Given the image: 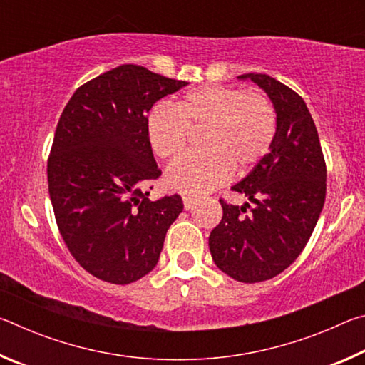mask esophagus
<instances>
[{
    "mask_svg": "<svg viewBox=\"0 0 365 365\" xmlns=\"http://www.w3.org/2000/svg\"><path fill=\"white\" fill-rule=\"evenodd\" d=\"M196 202H197V197H195V196H183V207L187 209V211H188V209L193 207Z\"/></svg>",
    "mask_w": 365,
    "mask_h": 365,
    "instance_id": "34e87169",
    "label": "esophagus"
}]
</instances>
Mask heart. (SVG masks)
Wrapping results in <instances>:
<instances>
[{"mask_svg":"<svg viewBox=\"0 0 365 365\" xmlns=\"http://www.w3.org/2000/svg\"><path fill=\"white\" fill-rule=\"evenodd\" d=\"M190 130H205V151L174 160L165 172V183L182 193L200 195L225 183L232 172L248 174L267 156L277 135V113L259 91L206 85L185 93L177 110L159 104L148 114L146 137L163 159L187 148Z\"/></svg>","mask_w":365,"mask_h":365,"instance_id":"obj_1","label":"heart"}]
</instances>
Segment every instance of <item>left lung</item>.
<instances>
[{
    "label": "left lung",
    "instance_id": "1",
    "mask_svg": "<svg viewBox=\"0 0 365 365\" xmlns=\"http://www.w3.org/2000/svg\"><path fill=\"white\" fill-rule=\"evenodd\" d=\"M267 93L277 113V135L261 163L232 190L255 205L220 200L222 220L209 250L232 279L256 283L274 279L304 250L322 212L327 168L319 133L302 98L274 77L245 73Z\"/></svg>",
    "mask_w": 365,
    "mask_h": 365
}]
</instances>
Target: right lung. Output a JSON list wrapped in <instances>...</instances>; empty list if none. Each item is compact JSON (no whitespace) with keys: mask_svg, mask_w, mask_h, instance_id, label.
Masks as SVG:
<instances>
[{"mask_svg":"<svg viewBox=\"0 0 365 365\" xmlns=\"http://www.w3.org/2000/svg\"><path fill=\"white\" fill-rule=\"evenodd\" d=\"M187 82L123 64L76 90L61 114L48 159V190L64 243L96 279L127 285L156 267L178 195L148 200L160 175L146 114Z\"/></svg>","mask_w":365,"mask_h":365,"instance_id":"add662e5","label":"right lung"}]
</instances>
